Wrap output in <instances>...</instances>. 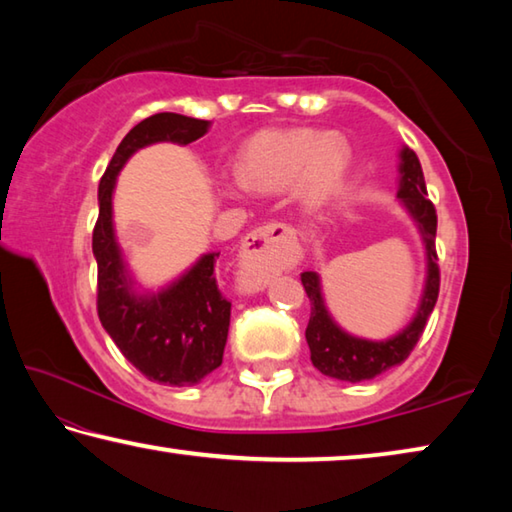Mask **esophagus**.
<instances>
[{
  "label": "esophagus",
  "mask_w": 512,
  "mask_h": 512,
  "mask_svg": "<svg viewBox=\"0 0 512 512\" xmlns=\"http://www.w3.org/2000/svg\"><path fill=\"white\" fill-rule=\"evenodd\" d=\"M293 246H296V230L287 223H266L250 232L239 255L244 287L262 289L268 277L287 264Z\"/></svg>",
  "instance_id": "1"
}]
</instances>
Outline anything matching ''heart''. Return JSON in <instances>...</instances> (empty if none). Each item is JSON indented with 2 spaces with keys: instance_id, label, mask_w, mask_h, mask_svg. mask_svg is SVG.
I'll return each mask as SVG.
<instances>
[{
  "instance_id": "obj_1",
  "label": "heart",
  "mask_w": 512,
  "mask_h": 512,
  "mask_svg": "<svg viewBox=\"0 0 512 512\" xmlns=\"http://www.w3.org/2000/svg\"><path fill=\"white\" fill-rule=\"evenodd\" d=\"M350 146L339 135L314 128H273L248 140L239 155L237 176L228 192H282L296 183L307 203H323L343 183Z\"/></svg>"
}]
</instances>
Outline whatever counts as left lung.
<instances>
[{"mask_svg": "<svg viewBox=\"0 0 512 512\" xmlns=\"http://www.w3.org/2000/svg\"><path fill=\"white\" fill-rule=\"evenodd\" d=\"M400 192L397 196L402 198L406 210L411 212L415 223L420 225V232L427 244V259H429V275L427 287H424V296L420 302L418 314H415L413 323L388 341H366L354 339V336L345 334L341 327L334 325L329 318L323 296H320V282L314 271H305L300 275L302 287H305L309 302H311V316L305 329L307 345L311 352V363L327 377L341 379V381H363L372 379L386 372L388 368L400 366L404 359H409L415 343L427 327V320L431 316L433 307H436L438 291H440V268H438V253H436V207L427 198V185H424V173L420 167L418 155L411 149H402V164H400Z\"/></svg>", "mask_w": 512, "mask_h": 512, "instance_id": "1", "label": "left lung"}]
</instances>
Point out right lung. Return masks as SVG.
Segmentation results:
<instances>
[{
  "instance_id": "add662e5",
  "label": "right lung",
  "mask_w": 512,
  "mask_h": 512,
  "mask_svg": "<svg viewBox=\"0 0 512 512\" xmlns=\"http://www.w3.org/2000/svg\"><path fill=\"white\" fill-rule=\"evenodd\" d=\"M212 121L158 112L131 128L99 183V219L92 232L97 257V314L121 354L146 379L194 386L221 366L230 327V300L216 284L219 253L201 257L192 271L158 296H135L112 230V189L131 155L153 142L192 144Z\"/></svg>"
}]
</instances>
